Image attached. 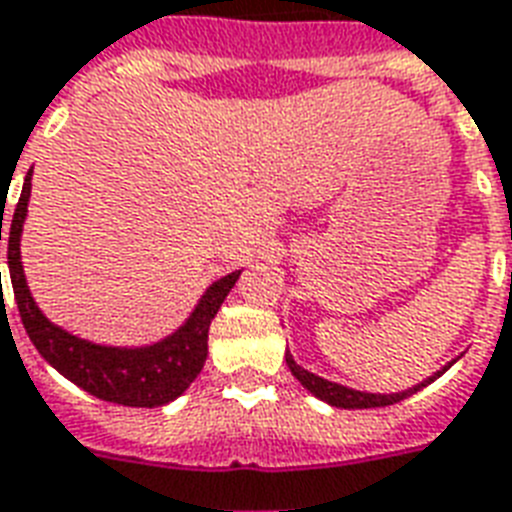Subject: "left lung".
I'll use <instances>...</instances> for the list:
<instances>
[{"instance_id":"obj_1","label":"left lung","mask_w":512,"mask_h":512,"mask_svg":"<svg viewBox=\"0 0 512 512\" xmlns=\"http://www.w3.org/2000/svg\"><path fill=\"white\" fill-rule=\"evenodd\" d=\"M285 363H288V368H291V374L299 379L307 390L315 395V398L326 400L328 406H336V408H379V406H392V403H400L403 398H408V395H414V392H419L422 387H427L430 382H435L438 376L446 374L451 368V363H457V360H451V363H446V366L441 368V371H435L433 376H427L425 382L414 384V387H408V390L403 392H390V395H379V392H360V390H352V387H344V384H336V382H328V379H323V376L312 374V371H307V368H301L296 360H293L291 352H285Z\"/></svg>"}]
</instances>
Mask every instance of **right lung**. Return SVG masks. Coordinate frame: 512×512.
Here are the masks:
<instances>
[{"label": "right lung", "mask_w": 512, "mask_h": 512, "mask_svg": "<svg viewBox=\"0 0 512 512\" xmlns=\"http://www.w3.org/2000/svg\"><path fill=\"white\" fill-rule=\"evenodd\" d=\"M31 170L23 181V192L15 205L13 219L7 227V267L13 280V293L18 301L23 328L50 366L69 382L82 387L95 398L120 403V406L157 408L176 400L205 366L208 358V328L216 312L235 288L243 269L221 277L208 291L202 293L192 315L173 334L144 347H106V344L87 342L63 331L42 315L37 301L31 296L21 261L23 221L29 213ZM5 219V216H2ZM0 219V240H2ZM2 277V275H0Z\"/></svg>", "instance_id": "right-lung-1"}]
</instances>
